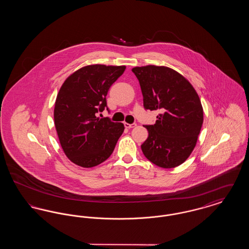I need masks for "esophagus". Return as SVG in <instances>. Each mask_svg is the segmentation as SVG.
Returning <instances> with one entry per match:
<instances>
[{
  "label": "esophagus",
  "mask_w": 249,
  "mask_h": 249,
  "mask_svg": "<svg viewBox=\"0 0 249 249\" xmlns=\"http://www.w3.org/2000/svg\"><path fill=\"white\" fill-rule=\"evenodd\" d=\"M124 126H125V128H128V129H130V128H134L135 126H136V124L135 123H133V124H129V123H124Z\"/></svg>",
  "instance_id": "34e87169"
}]
</instances>
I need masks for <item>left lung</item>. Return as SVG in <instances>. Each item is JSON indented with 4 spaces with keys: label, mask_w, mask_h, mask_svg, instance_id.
<instances>
[{
    "label": "left lung",
    "mask_w": 249,
    "mask_h": 249,
    "mask_svg": "<svg viewBox=\"0 0 249 249\" xmlns=\"http://www.w3.org/2000/svg\"><path fill=\"white\" fill-rule=\"evenodd\" d=\"M132 71L140 83L144 109L160 111L154 125L144 126L148 137L141 145L142 153L161 168L182 164L192 153L203 122L199 95L172 68L146 65Z\"/></svg>",
    "instance_id": "obj_1"
}]
</instances>
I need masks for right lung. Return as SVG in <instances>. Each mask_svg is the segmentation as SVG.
Wrapping results in <instances>:
<instances>
[{
    "mask_svg": "<svg viewBox=\"0 0 249 249\" xmlns=\"http://www.w3.org/2000/svg\"><path fill=\"white\" fill-rule=\"evenodd\" d=\"M126 66L87 65L70 74L59 89L54 123L64 154L84 168L99 165L111 156L124 125L100 119L107 92Z\"/></svg>",
    "mask_w": 249,
    "mask_h": 249,
    "instance_id": "add662e5",
    "label": "right lung"
}]
</instances>
